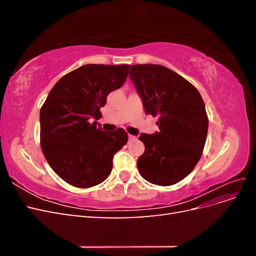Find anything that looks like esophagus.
I'll use <instances>...</instances> for the list:
<instances>
[{
  "instance_id": "34e87169",
  "label": "esophagus",
  "mask_w": 256,
  "mask_h": 256,
  "mask_svg": "<svg viewBox=\"0 0 256 256\" xmlns=\"http://www.w3.org/2000/svg\"><path fill=\"white\" fill-rule=\"evenodd\" d=\"M128 138H129V140H136V136H132V134H128Z\"/></svg>"
}]
</instances>
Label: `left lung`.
<instances>
[{
    "label": "left lung",
    "instance_id": "obj_1",
    "mask_svg": "<svg viewBox=\"0 0 256 256\" xmlns=\"http://www.w3.org/2000/svg\"><path fill=\"white\" fill-rule=\"evenodd\" d=\"M129 78L145 113L159 118V132L138 138L145 146L136 162L138 172L154 184H174L202 156L208 130L205 104L190 82L162 65H132Z\"/></svg>",
    "mask_w": 256,
    "mask_h": 256
}]
</instances>
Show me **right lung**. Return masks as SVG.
<instances>
[{"label":"right lung","instance_id":"right-lung-1","mask_svg":"<svg viewBox=\"0 0 256 256\" xmlns=\"http://www.w3.org/2000/svg\"><path fill=\"white\" fill-rule=\"evenodd\" d=\"M129 65L88 64L60 78L40 109V144L49 166L74 187L106 180L113 157L128 141L118 128L104 132L97 120L111 92L125 83Z\"/></svg>","mask_w":256,"mask_h":256}]
</instances>
